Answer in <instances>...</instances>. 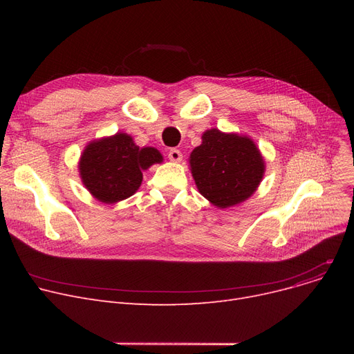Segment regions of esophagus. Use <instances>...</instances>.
I'll use <instances>...</instances> for the list:
<instances>
[{"label":"esophagus","instance_id":"1","mask_svg":"<svg viewBox=\"0 0 354 354\" xmlns=\"http://www.w3.org/2000/svg\"><path fill=\"white\" fill-rule=\"evenodd\" d=\"M167 158H169V160L175 162V163H179L182 160V153L178 151V149H171L169 153H167Z\"/></svg>","mask_w":354,"mask_h":354}]
</instances>
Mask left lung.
Instances as JSON below:
<instances>
[{
    "label": "left lung",
    "instance_id": "8db88e82",
    "mask_svg": "<svg viewBox=\"0 0 354 354\" xmlns=\"http://www.w3.org/2000/svg\"><path fill=\"white\" fill-rule=\"evenodd\" d=\"M189 169L199 194L225 209L252 196L264 178L266 160L250 136L214 127L191 152Z\"/></svg>",
    "mask_w": 354,
    "mask_h": 354
}]
</instances>
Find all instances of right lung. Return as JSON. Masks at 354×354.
I'll return each instance as SVG.
<instances>
[{"label":"right lung","instance_id":"obj_1","mask_svg":"<svg viewBox=\"0 0 354 354\" xmlns=\"http://www.w3.org/2000/svg\"><path fill=\"white\" fill-rule=\"evenodd\" d=\"M162 162L163 156L156 147H139L132 136L118 132L86 145L79 160V174L93 198L116 203L139 189L143 171Z\"/></svg>","mask_w":354,"mask_h":354}]
</instances>
